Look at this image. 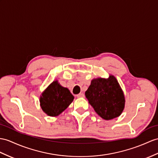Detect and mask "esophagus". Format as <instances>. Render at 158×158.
<instances>
[{
	"instance_id": "obj_1",
	"label": "esophagus",
	"mask_w": 158,
	"mask_h": 158,
	"mask_svg": "<svg viewBox=\"0 0 158 158\" xmlns=\"http://www.w3.org/2000/svg\"><path fill=\"white\" fill-rule=\"evenodd\" d=\"M77 97H78V98H84V94L83 93H80L78 94H77Z\"/></svg>"
}]
</instances>
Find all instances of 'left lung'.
I'll return each mask as SVG.
<instances>
[{"mask_svg": "<svg viewBox=\"0 0 158 158\" xmlns=\"http://www.w3.org/2000/svg\"><path fill=\"white\" fill-rule=\"evenodd\" d=\"M85 95L95 112L105 120L119 117L124 110L123 91L113 75L92 80Z\"/></svg>", "mask_w": 158, "mask_h": 158, "instance_id": "obj_1", "label": "left lung"}]
</instances>
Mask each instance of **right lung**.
I'll list each match as a JSON object with an SVG mask.
<instances>
[{
  "label": "right lung",
  "mask_w": 158,
  "mask_h": 158,
  "mask_svg": "<svg viewBox=\"0 0 158 158\" xmlns=\"http://www.w3.org/2000/svg\"><path fill=\"white\" fill-rule=\"evenodd\" d=\"M74 97L68 88L57 80L53 81L42 92L40 102L41 109L50 117H57L66 110Z\"/></svg>",
  "instance_id": "right-lung-1"
}]
</instances>
